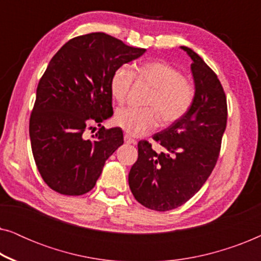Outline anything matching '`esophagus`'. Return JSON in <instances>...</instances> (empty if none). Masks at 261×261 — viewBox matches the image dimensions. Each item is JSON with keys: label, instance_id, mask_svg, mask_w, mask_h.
<instances>
[{"label": "esophagus", "instance_id": "esophagus-1", "mask_svg": "<svg viewBox=\"0 0 261 261\" xmlns=\"http://www.w3.org/2000/svg\"><path fill=\"white\" fill-rule=\"evenodd\" d=\"M123 139H124V142H126V144H132V145H135V144H137V141H135L133 138H130L129 135H127V134L124 135Z\"/></svg>", "mask_w": 261, "mask_h": 261}]
</instances>
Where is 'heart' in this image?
Listing matches in <instances>:
<instances>
[{
    "mask_svg": "<svg viewBox=\"0 0 261 261\" xmlns=\"http://www.w3.org/2000/svg\"><path fill=\"white\" fill-rule=\"evenodd\" d=\"M152 89L146 99L148 108H120L114 115V123L132 137H142L155 129L159 116L164 123L176 122L190 109L195 99V87L180 71L166 62H146L134 73L120 66L112 74L109 90L117 103H123L129 94L133 78Z\"/></svg>",
    "mask_w": 261,
    "mask_h": 261,
    "instance_id": "obj_1",
    "label": "heart"
}]
</instances>
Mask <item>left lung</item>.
Wrapping results in <instances>:
<instances>
[{
	"label": "left lung",
	"mask_w": 261,
	"mask_h": 261,
	"mask_svg": "<svg viewBox=\"0 0 261 261\" xmlns=\"http://www.w3.org/2000/svg\"><path fill=\"white\" fill-rule=\"evenodd\" d=\"M195 99L183 117L138 144V160L128 174L135 199L146 208L167 212L188 202L205 183L219 159L227 126V98L216 73L191 48Z\"/></svg>",
	"instance_id": "left-lung-1"
}]
</instances>
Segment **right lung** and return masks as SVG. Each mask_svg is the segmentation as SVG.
I'll return each mask as SVG.
<instances>
[{
  "mask_svg": "<svg viewBox=\"0 0 261 261\" xmlns=\"http://www.w3.org/2000/svg\"><path fill=\"white\" fill-rule=\"evenodd\" d=\"M145 51L97 32L71 39L53 56L30 119L35 164L52 190L81 196L95 187L106 160L123 144V133L102 126L88 139L85 130L113 115L112 74Z\"/></svg>",
  "mask_w": 261,
  "mask_h": 261,
  "instance_id": "right-lung-1",
  "label": "right lung"
}]
</instances>
